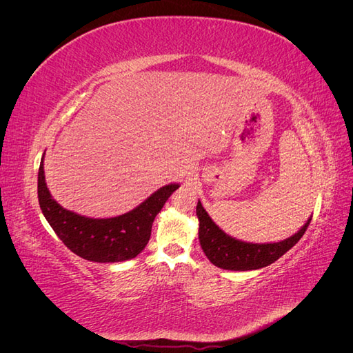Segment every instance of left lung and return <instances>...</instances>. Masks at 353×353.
<instances>
[{"mask_svg":"<svg viewBox=\"0 0 353 353\" xmlns=\"http://www.w3.org/2000/svg\"><path fill=\"white\" fill-rule=\"evenodd\" d=\"M196 213L199 218V240L203 252L208 256V259L222 270L230 271H252L259 270L263 266H268L276 259L290 250L293 245L302 239L309 222L312 218L306 221L305 225L299 230L294 236L288 237L279 243H248L232 239L228 234L223 232L212 218L208 215L205 208L201 206L199 200Z\"/></svg>","mask_w":353,"mask_h":353,"instance_id":"1","label":"left lung"}]
</instances>
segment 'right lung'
<instances>
[{
	"instance_id": "1",
	"label": "right lung",
	"mask_w": 353,
	"mask_h": 353,
	"mask_svg": "<svg viewBox=\"0 0 353 353\" xmlns=\"http://www.w3.org/2000/svg\"><path fill=\"white\" fill-rule=\"evenodd\" d=\"M179 184H168L140 206L114 218L95 219L61 208L51 197L46 183L44 156L38 172V200L46 219L74 254L91 262H123L140 254L150 240L152 225L169 196Z\"/></svg>"
}]
</instances>
